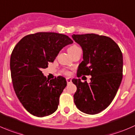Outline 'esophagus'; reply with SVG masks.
Listing matches in <instances>:
<instances>
[{
  "instance_id": "1",
  "label": "esophagus",
  "mask_w": 135,
  "mask_h": 135,
  "mask_svg": "<svg viewBox=\"0 0 135 135\" xmlns=\"http://www.w3.org/2000/svg\"><path fill=\"white\" fill-rule=\"evenodd\" d=\"M66 81H67L68 84H70L71 83V80L70 79H69V78H68L67 79H66Z\"/></svg>"
}]
</instances>
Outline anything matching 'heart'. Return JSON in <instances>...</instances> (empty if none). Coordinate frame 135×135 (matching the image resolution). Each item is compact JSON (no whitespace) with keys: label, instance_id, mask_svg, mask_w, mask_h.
<instances>
[{"label":"heart","instance_id":"1","mask_svg":"<svg viewBox=\"0 0 135 135\" xmlns=\"http://www.w3.org/2000/svg\"><path fill=\"white\" fill-rule=\"evenodd\" d=\"M78 48L79 47L77 46V45H72V46H69V49H68V52H69V54H71V53L73 52V51H75V50L76 49H78ZM62 72H63V73H64L65 75H69L70 74V73H69V72L67 70H63L62 71Z\"/></svg>","mask_w":135,"mask_h":135}]
</instances>
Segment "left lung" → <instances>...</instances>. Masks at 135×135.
Returning a JSON list of instances; mask_svg holds the SVG:
<instances>
[{
    "mask_svg": "<svg viewBox=\"0 0 135 135\" xmlns=\"http://www.w3.org/2000/svg\"><path fill=\"white\" fill-rule=\"evenodd\" d=\"M83 52V60L77 69V77L91 75L90 83L73 79L77 86L74 102L80 111L97 114L103 111L115 97L123 78V55L111 38L94 33L73 35Z\"/></svg>",
    "mask_w": 135,
    "mask_h": 135,
    "instance_id": "8db88e82",
    "label": "left lung"
}]
</instances>
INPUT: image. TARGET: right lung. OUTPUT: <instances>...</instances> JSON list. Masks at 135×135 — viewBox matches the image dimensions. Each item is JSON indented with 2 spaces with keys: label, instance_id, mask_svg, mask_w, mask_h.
<instances>
[{
  "label": "right lung",
  "instance_id": "right-lung-1",
  "mask_svg": "<svg viewBox=\"0 0 135 135\" xmlns=\"http://www.w3.org/2000/svg\"><path fill=\"white\" fill-rule=\"evenodd\" d=\"M73 41L66 35L38 32L23 37L10 56V71L15 93L25 110L37 117L58 109L60 96L67 85L64 77L49 80L41 69L53 62L61 49Z\"/></svg>",
  "mask_w": 135,
  "mask_h": 135
}]
</instances>
